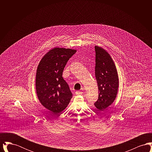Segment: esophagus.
Listing matches in <instances>:
<instances>
[{"instance_id": "esophagus-1", "label": "esophagus", "mask_w": 152, "mask_h": 152, "mask_svg": "<svg viewBox=\"0 0 152 152\" xmlns=\"http://www.w3.org/2000/svg\"><path fill=\"white\" fill-rule=\"evenodd\" d=\"M83 94V92H81V91H76V94H77V95L82 94Z\"/></svg>"}]
</instances>
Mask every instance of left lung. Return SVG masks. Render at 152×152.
<instances>
[{
    "mask_svg": "<svg viewBox=\"0 0 152 152\" xmlns=\"http://www.w3.org/2000/svg\"><path fill=\"white\" fill-rule=\"evenodd\" d=\"M95 76L99 88V99L94 104L96 108L104 111L115 101L118 87L116 65L108 52L95 46Z\"/></svg>",
    "mask_w": 152,
    "mask_h": 152,
    "instance_id": "obj_1",
    "label": "left lung"
}]
</instances>
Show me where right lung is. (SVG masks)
Listing matches in <instances>:
<instances>
[{"mask_svg":"<svg viewBox=\"0 0 152 152\" xmlns=\"http://www.w3.org/2000/svg\"><path fill=\"white\" fill-rule=\"evenodd\" d=\"M76 52L70 48H54L44 56L37 66L35 84L38 99L55 114L64 110L72 97L62 75L67 61Z\"/></svg>","mask_w":152,"mask_h":152,"instance_id":"1","label":"right lung"}]
</instances>
